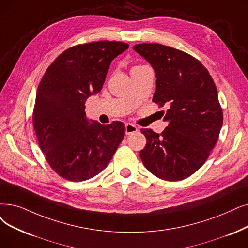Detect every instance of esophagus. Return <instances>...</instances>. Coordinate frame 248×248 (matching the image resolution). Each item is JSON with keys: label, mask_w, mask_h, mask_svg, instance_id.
<instances>
[{"label": "esophagus", "mask_w": 248, "mask_h": 248, "mask_svg": "<svg viewBox=\"0 0 248 248\" xmlns=\"http://www.w3.org/2000/svg\"><path fill=\"white\" fill-rule=\"evenodd\" d=\"M137 131H138V128L135 125H133L131 123H127L125 125V133H126V135L133 134V133H135Z\"/></svg>", "instance_id": "esophagus-1"}]
</instances>
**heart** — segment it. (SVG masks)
Instances as JSON below:
<instances>
[{"label":"heart","instance_id":"heart-1","mask_svg":"<svg viewBox=\"0 0 248 248\" xmlns=\"http://www.w3.org/2000/svg\"><path fill=\"white\" fill-rule=\"evenodd\" d=\"M137 67H140V66H137Z\"/></svg>","mask_w":248,"mask_h":248}]
</instances>
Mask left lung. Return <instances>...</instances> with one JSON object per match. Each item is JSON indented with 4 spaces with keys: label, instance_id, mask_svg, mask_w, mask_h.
<instances>
[{
    "label": "left lung",
    "instance_id": "obj_1",
    "mask_svg": "<svg viewBox=\"0 0 248 248\" xmlns=\"http://www.w3.org/2000/svg\"><path fill=\"white\" fill-rule=\"evenodd\" d=\"M133 49L154 68L153 102L168 107L162 134L141 129L146 144L140 158L161 179L183 180L204 164L219 138L223 112L217 87L206 68L179 49L160 44H138Z\"/></svg>",
    "mask_w": 248,
    "mask_h": 248
}]
</instances>
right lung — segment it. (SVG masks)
Listing matches in <instances>:
<instances>
[{"label":"right lung","instance_id":"add662e5","mask_svg":"<svg viewBox=\"0 0 248 248\" xmlns=\"http://www.w3.org/2000/svg\"><path fill=\"white\" fill-rule=\"evenodd\" d=\"M129 47L96 42L66 49L38 85L33 108L37 141L52 169L73 182L88 180L110 163L125 135V125L88 120L85 102L102 91L111 62Z\"/></svg>","mask_w":248,"mask_h":248}]
</instances>
